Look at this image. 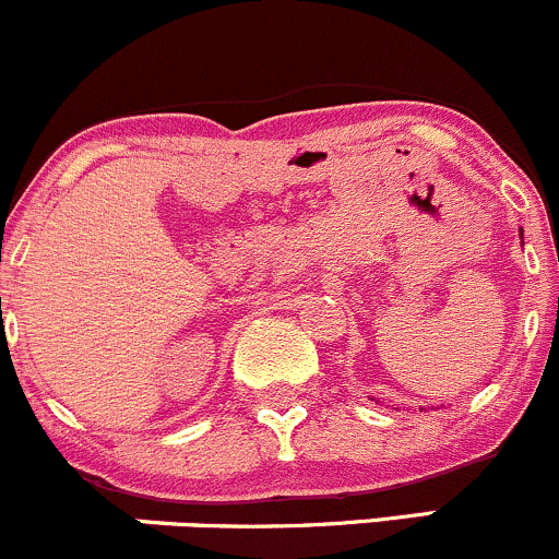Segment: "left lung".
<instances>
[{
    "label": "left lung",
    "instance_id": "8db88e82",
    "mask_svg": "<svg viewBox=\"0 0 559 559\" xmlns=\"http://www.w3.org/2000/svg\"><path fill=\"white\" fill-rule=\"evenodd\" d=\"M520 236H523V233H520Z\"/></svg>",
    "mask_w": 559,
    "mask_h": 559
}]
</instances>
